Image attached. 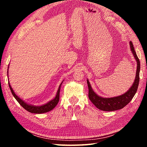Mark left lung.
<instances>
[{
	"label": "left lung",
	"instance_id": "8db88e82",
	"mask_svg": "<svg viewBox=\"0 0 147 147\" xmlns=\"http://www.w3.org/2000/svg\"><path fill=\"white\" fill-rule=\"evenodd\" d=\"M130 50L132 53L133 55L137 61V71L136 78L132 86L130 88L123 94L120 96H115V97L111 98H104L102 96H98L97 94L94 93V91L92 89L91 84L89 83L88 80H87L88 86L89 88V98L94 106L98 109L102 111H115L118 109L123 108L124 106L127 105L131 100V99L135 95L136 91L138 90L139 82V72H140V61L137 56L136 53L134 50L133 43L131 41L130 42Z\"/></svg>",
	"mask_w": 147,
	"mask_h": 147
}]
</instances>
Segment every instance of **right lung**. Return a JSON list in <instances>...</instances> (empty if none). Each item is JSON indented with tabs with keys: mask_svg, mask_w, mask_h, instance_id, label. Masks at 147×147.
<instances>
[{
	"mask_svg": "<svg viewBox=\"0 0 147 147\" xmlns=\"http://www.w3.org/2000/svg\"><path fill=\"white\" fill-rule=\"evenodd\" d=\"M63 82L60 84L59 85L58 91L56 93V95L54 98H53V100H50L49 102H47L45 104H43L41 106H33L31 105V104H29L28 103H26L24 102V100H22L21 98H20L17 94L15 93V92L13 91V89L11 88V87L9 84V82H8L9 84V89H10L11 92L13 96H14V98L16 99L17 101L20 104V105H21V106L23 107V108H24L29 112L32 113H46V112H49V111H51L52 109H54L55 108L56 106L58 104L59 100V91H60V88H61V86Z\"/></svg>",
	"mask_w": 147,
	"mask_h": 147,
	"instance_id": "1",
	"label": "right lung"
}]
</instances>
